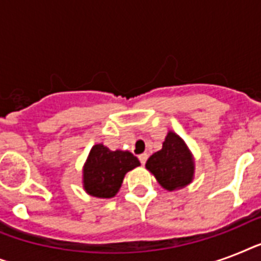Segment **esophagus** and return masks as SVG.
Listing matches in <instances>:
<instances>
[{"label": "esophagus", "mask_w": 261, "mask_h": 261, "mask_svg": "<svg viewBox=\"0 0 261 261\" xmlns=\"http://www.w3.org/2000/svg\"><path fill=\"white\" fill-rule=\"evenodd\" d=\"M138 159H139V161H141V164H142V165H145V163H146V160H147V154H146V153H143V154H139Z\"/></svg>", "instance_id": "obj_1"}]
</instances>
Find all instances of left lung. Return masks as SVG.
<instances>
[{
  "mask_svg": "<svg viewBox=\"0 0 261 261\" xmlns=\"http://www.w3.org/2000/svg\"><path fill=\"white\" fill-rule=\"evenodd\" d=\"M146 169L154 174L163 188L168 191L180 190L194 178V157L186 142L176 133L169 131L163 149L149 157Z\"/></svg>",
  "mask_w": 261,
  "mask_h": 261,
  "instance_id": "8db88e82",
  "label": "left lung"
}]
</instances>
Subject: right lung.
<instances>
[{
    "label": "right lung",
    "mask_w": 261,
    "mask_h": 261,
    "mask_svg": "<svg viewBox=\"0 0 261 261\" xmlns=\"http://www.w3.org/2000/svg\"><path fill=\"white\" fill-rule=\"evenodd\" d=\"M139 165V160L130 151H112L97 143L90 149L84 165V190L94 198H114L122 187L124 174Z\"/></svg>",
    "instance_id": "add662e5"
}]
</instances>
